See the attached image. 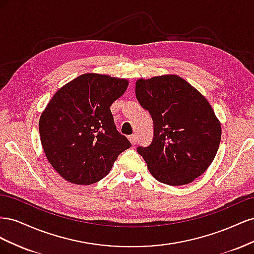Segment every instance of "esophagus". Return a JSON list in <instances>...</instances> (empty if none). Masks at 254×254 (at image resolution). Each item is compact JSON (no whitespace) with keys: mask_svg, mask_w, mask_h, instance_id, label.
I'll use <instances>...</instances> for the list:
<instances>
[{"mask_svg":"<svg viewBox=\"0 0 254 254\" xmlns=\"http://www.w3.org/2000/svg\"><path fill=\"white\" fill-rule=\"evenodd\" d=\"M129 141H130V143H131L132 145H135L136 144V142H137V139H136V135L135 134H131V135H129Z\"/></svg>","mask_w":254,"mask_h":254,"instance_id":"1","label":"esophagus"}]
</instances>
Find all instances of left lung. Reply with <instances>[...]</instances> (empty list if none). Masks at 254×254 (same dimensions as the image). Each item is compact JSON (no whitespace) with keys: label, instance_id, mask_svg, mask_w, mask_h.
<instances>
[{"label":"left lung","instance_id":"8db88e82","mask_svg":"<svg viewBox=\"0 0 254 254\" xmlns=\"http://www.w3.org/2000/svg\"><path fill=\"white\" fill-rule=\"evenodd\" d=\"M135 96L153 122V139L136 151L150 174L168 186L193 182L211 165L221 127L205 97L177 75L135 82Z\"/></svg>","mask_w":254,"mask_h":254}]
</instances>
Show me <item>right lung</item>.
I'll return each mask as SVG.
<instances>
[{
    "mask_svg": "<svg viewBox=\"0 0 254 254\" xmlns=\"http://www.w3.org/2000/svg\"><path fill=\"white\" fill-rule=\"evenodd\" d=\"M127 87L126 79L88 73L52 97L39 120L40 139L49 162L66 181L89 186L102 180L131 146L110 111Z\"/></svg>",
    "mask_w": 254,
    "mask_h": 254,
    "instance_id": "1",
    "label": "right lung"
}]
</instances>
